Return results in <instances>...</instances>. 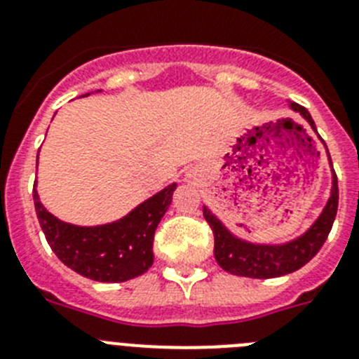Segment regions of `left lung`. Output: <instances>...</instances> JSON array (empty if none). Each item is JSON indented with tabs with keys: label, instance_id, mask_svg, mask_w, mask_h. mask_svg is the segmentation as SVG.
Wrapping results in <instances>:
<instances>
[{
	"label": "left lung",
	"instance_id": "obj_1",
	"mask_svg": "<svg viewBox=\"0 0 359 359\" xmlns=\"http://www.w3.org/2000/svg\"><path fill=\"white\" fill-rule=\"evenodd\" d=\"M290 107L302 116L311 129L316 133L315 120L311 118L309 111L302 107L300 104L290 102ZM320 138V136H318ZM322 140V138H320ZM325 152H327L329 165H331L332 172V187L331 196H329L322 214L316 217V221L304 231L302 236L294 237L287 243L280 244H259L250 243L236 233H231L217 215H214L208 207H203V215L210 224L214 231V255L215 261L224 271L231 275H239V277L250 278H273L282 277V275L293 273L297 269L302 268L304 264L313 259L320 248L323 246L327 239L329 231H331L332 223H334L336 210H338V177H336L334 169H332V161L329 156L327 145L322 140Z\"/></svg>",
	"mask_w": 359,
	"mask_h": 359
}]
</instances>
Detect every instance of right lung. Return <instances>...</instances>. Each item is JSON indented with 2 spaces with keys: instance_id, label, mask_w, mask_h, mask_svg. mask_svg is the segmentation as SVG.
<instances>
[{
  "instance_id": "right-lung-1",
  "label": "right lung",
  "mask_w": 359,
  "mask_h": 359,
  "mask_svg": "<svg viewBox=\"0 0 359 359\" xmlns=\"http://www.w3.org/2000/svg\"><path fill=\"white\" fill-rule=\"evenodd\" d=\"M36 185L34 183L37 219L50 248L62 264L97 282L131 280L151 268L154 262V231L172 201L176 183L145 199L118 221L97 226H79L57 219L43 207Z\"/></svg>"
}]
</instances>
